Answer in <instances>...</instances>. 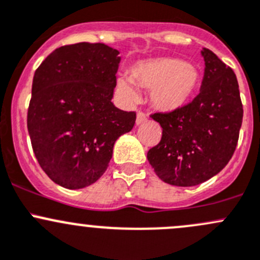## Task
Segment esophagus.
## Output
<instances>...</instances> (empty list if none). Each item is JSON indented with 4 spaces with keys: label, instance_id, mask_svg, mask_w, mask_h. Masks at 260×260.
<instances>
[{
    "label": "esophagus",
    "instance_id": "1",
    "mask_svg": "<svg viewBox=\"0 0 260 260\" xmlns=\"http://www.w3.org/2000/svg\"><path fill=\"white\" fill-rule=\"evenodd\" d=\"M147 120V115L143 113V112H138L137 113V118H136V123L137 124H142Z\"/></svg>",
    "mask_w": 260,
    "mask_h": 260
}]
</instances>
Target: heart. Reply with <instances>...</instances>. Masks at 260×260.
Masks as SVG:
<instances>
[{
	"label": "heart",
	"mask_w": 260,
	"mask_h": 260,
	"mask_svg": "<svg viewBox=\"0 0 260 260\" xmlns=\"http://www.w3.org/2000/svg\"><path fill=\"white\" fill-rule=\"evenodd\" d=\"M132 79L142 88L151 90L149 101L154 108L172 112L185 106L193 95L200 84V74L193 65L183 60L159 57L136 65ZM117 86L128 102L137 101V90L129 78H118Z\"/></svg>",
	"instance_id": "heart-1"
}]
</instances>
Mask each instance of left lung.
Returning a JSON list of instances; mask_svg holds the SVG:
<instances>
[{
  "label": "left lung",
  "mask_w": 260,
  "mask_h": 260,
  "mask_svg": "<svg viewBox=\"0 0 260 260\" xmlns=\"http://www.w3.org/2000/svg\"><path fill=\"white\" fill-rule=\"evenodd\" d=\"M205 73L200 93L172 112L153 113L162 137L147 153L157 176L174 186L203 183L228 165L243 122L237 75L211 50L201 51Z\"/></svg>",
  "instance_id": "8db88e82"
}]
</instances>
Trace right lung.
I'll return each instance as SVG.
<instances>
[{
	"mask_svg": "<svg viewBox=\"0 0 260 260\" xmlns=\"http://www.w3.org/2000/svg\"><path fill=\"white\" fill-rule=\"evenodd\" d=\"M119 51L78 43L54 50L36 69L27 129L41 169L57 185L86 187L102 177L118 137L129 132L136 112L112 103Z\"/></svg>",
	"mask_w": 260,
	"mask_h": 260,
	"instance_id": "1",
	"label": "right lung"
}]
</instances>
